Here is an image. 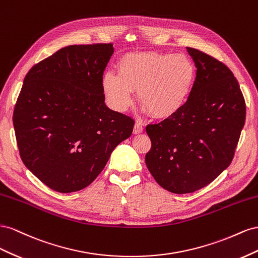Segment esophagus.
Masks as SVG:
<instances>
[{"label":"esophagus","mask_w":258,"mask_h":258,"mask_svg":"<svg viewBox=\"0 0 258 258\" xmlns=\"http://www.w3.org/2000/svg\"><path fill=\"white\" fill-rule=\"evenodd\" d=\"M143 131H144V127H143V125H142L141 123H138V122H136V123H135V125H134V130H133V133H134V134H141V133H143Z\"/></svg>","instance_id":"34e87169"}]
</instances>
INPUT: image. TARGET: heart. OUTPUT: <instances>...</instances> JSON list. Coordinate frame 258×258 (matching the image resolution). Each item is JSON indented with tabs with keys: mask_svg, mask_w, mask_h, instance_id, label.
<instances>
[{
	"mask_svg": "<svg viewBox=\"0 0 258 258\" xmlns=\"http://www.w3.org/2000/svg\"><path fill=\"white\" fill-rule=\"evenodd\" d=\"M196 80V66L185 54L131 53L106 72L101 86L108 104L124 112L133 105L134 93L147 112L168 117L186 105Z\"/></svg>",
	"mask_w": 258,
	"mask_h": 258,
	"instance_id": "1",
	"label": "heart"
}]
</instances>
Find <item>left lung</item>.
Returning <instances> with one entry per match:
<instances>
[{
  "instance_id": "obj_1",
  "label": "left lung",
  "mask_w": 258,
  "mask_h": 258,
  "mask_svg": "<svg viewBox=\"0 0 258 258\" xmlns=\"http://www.w3.org/2000/svg\"><path fill=\"white\" fill-rule=\"evenodd\" d=\"M197 67L192 92L177 113L146 132V165L159 185L176 195L208 186L231 163L245 122V101L226 66L187 47Z\"/></svg>"
}]
</instances>
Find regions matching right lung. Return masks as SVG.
Returning a JSON list of instances; mask_svg holds the SVG:
<instances>
[{
    "mask_svg": "<svg viewBox=\"0 0 258 258\" xmlns=\"http://www.w3.org/2000/svg\"><path fill=\"white\" fill-rule=\"evenodd\" d=\"M112 44L66 46L27 73L13 123L24 164L61 194L87 187L134 120L109 109L101 80Z\"/></svg>",
    "mask_w": 258,
    "mask_h": 258,
    "instance_id": "right-lung-1",
    "label": "right lung"
}]
</instances>
